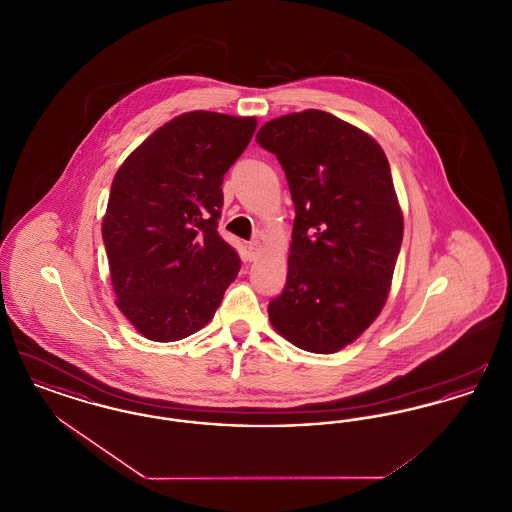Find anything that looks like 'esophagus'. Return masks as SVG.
Masks as SVG:
<instances>
[{"label": "esophagus", "instance_id": "obj_1", "mask_svg": "<svg viewBox=\"0 0 512 512\" xmlns=\"http://www.w3.org/2000/svg\"><path fill=\"white\" fill-rule=\"evenodd\" d=\"M261 251H263V247H261L259 242H251V244L247 245V257H249V261H255Z\"/></svg>", "mask_w": 512, "mask_h": 512}]
</instances>
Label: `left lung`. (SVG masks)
I'll use <instances>...</instances> for the list:
<instances>
[{"label":"left lung","mask_w":512,"mask_h":512,"mask_svg":"<svg viewBox=\"0 0 512 512\" xmlns=\"http://www.w3.org/2000/svg\"><path fill=\"white\" fill-rule=\"evenodd\" d=\"M286 172L293 203L288 282L268 305L295 347L336 353L384 309L403 242V211L380 144L351 122L305 109L257 134Z\"/></svg>","instance_id":"left-lung-1"}]
</instances>
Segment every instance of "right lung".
I'll list each match as a JSON object with an SVG mask.
<instances>
[{
	"instance_id": "1",
	"label": "right lung",
	"mask_w": 512,
	"mask_h": 512,
	"mask_svg": "<svg viewBox=\"0 0 512 512\" xmlns=\"http://www.w3.org/2000/svg\"><path fill=\"white\" fill-rule=\"evenodd\" d=\"M255 117L190 111L159 126L113 178L101 234L115 303L151 341L201 330L240 272L217 232L222 178L244 153Z\"/></svg>"
}]
</instances>
